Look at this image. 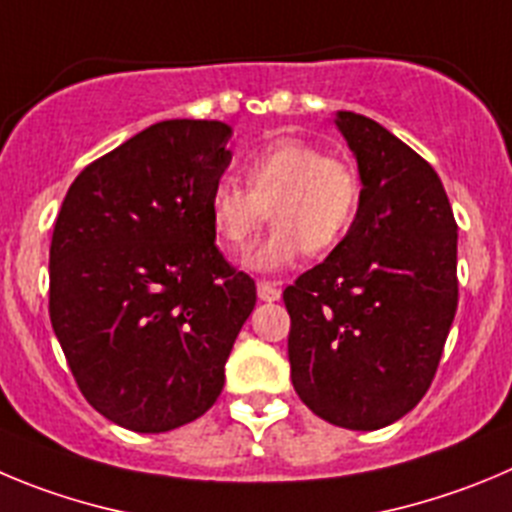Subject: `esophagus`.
<instances>
[{
  "label": "esophagus",
  "mask_w": 512,
  "mask_h": 512,
  "mask_svg": "<svg viewBox=\"0 0 512 512\" xmlns=\"http://www.w3.org/2000/svg\"><path fill=\"white\" fill-rule=\"evenodd\" d=\"M256 292H259L261 302H279L281 299V289L274 281H259V284H256Z\"/></svg>",
  "instance_id": "obj_1"
}]
</instances>
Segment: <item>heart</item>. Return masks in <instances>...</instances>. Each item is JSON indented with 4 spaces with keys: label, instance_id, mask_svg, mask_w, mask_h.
I'll return each mask as SVG.
<instances>
[{
    "label": "heart",
    "instance_id": "obj_1",
    "mask_svg": "<svg viewBox=\"0 0 512 512\" xmlns=\"http://www.w3.org/2000/svg\"><path fill=\"white\" fill-rule=\"evenodd\" d=\"M243 177L248 191L228 177L215 182L208 215L218 243L233 253L246 251L271 215V233L243 259L259 274L294 264L304 248L330 251L358 213L360 180L353 167L299 139L274 142L248 157Z\"/></svg>",
    "mask_w": 512,
    "mask_h": 512
}]
</instances>
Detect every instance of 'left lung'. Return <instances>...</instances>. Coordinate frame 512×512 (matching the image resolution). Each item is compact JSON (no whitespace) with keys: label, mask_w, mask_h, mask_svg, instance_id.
<instances>
[{"label":"left lung","mask_w":512,"mask_h":512,"mask_svg":"<svg viewBox=\"0 0 512 512\" xmlns=\"http://www.w3.org/2000/svg\"><path fill=\"white\" fill-rule=\"evenodd\" d=\"M360 175L350 231L284 292L294 391L320 419L373 431L429 391L457 312V223L426 159L337 111Z\"/></svg>","instance_id":"obj_1"}]
</instances>
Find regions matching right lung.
Listing matches in <instances>:
<instances>
[{
  "label": "right lung",
  "mask_w": 512,
  "mask_h": 512,
  "mask_svg": "<svg viewBox=\"0 0 512 512\" xmlns=\"http://www.w3.org/2000/svg\"><path fill=\"white\" fill-rule=\"evenodd\" d=\"M231 137L223 121L152 124L88 164L55 220L50 322L86 401L124 429L203 416L256 304L208 215Z\"/></svg>",
  "instance_id": "right-lung-1"
}]
</instances>
